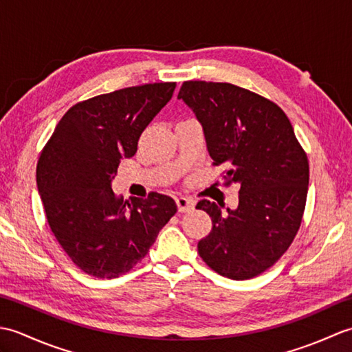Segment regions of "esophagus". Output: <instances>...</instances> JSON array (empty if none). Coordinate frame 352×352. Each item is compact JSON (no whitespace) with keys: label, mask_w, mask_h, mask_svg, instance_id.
Segmentation results:
<instances>
[{"label":"esophagus","mask_w":352,"mask_h":352,"mask_svg":"<svg viewBox=\"0 0 352 352\" xmlns=\"http://www.w3.org/2000/svg\"><path fill=\"white\" fill-rule=\"evenodd\" d=\"M175 203L178 207V212L180 213L190 212V210H193V207H195V201H193L192 198H186V197H177Z\"/></svg>","instance_id":"1"}]
</instances>
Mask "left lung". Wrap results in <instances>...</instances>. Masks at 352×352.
I'll return each instance as SVG.
<instances>
[{"label": "left lung", "instance_id": "left-lung-1", "mask_svg": "<svg viewBox=\"0 0 352 352\" xmlns=\"http://www.w3.org/2000/svg\"><path fill=\"white\" fill-rule=\"evenodd\" d=\"M178 98L203 125L214 166H227L223 184L239 186L236 210L201 199L212 231L198 254L214 272L248 280L287 251L300 230L309 190L307 154L286 113L248 89L184 81Z\"/></svg>", "mask_w": 352, "mask_h": 352}]
</instances>
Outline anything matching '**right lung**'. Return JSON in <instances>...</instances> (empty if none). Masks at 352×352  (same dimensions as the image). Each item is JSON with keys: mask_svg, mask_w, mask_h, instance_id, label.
<instances>
[{"mask_svg": "<svg viewBox=\"0 0 352 352\" xmlns=\"http://www.w3.org/2000/svg\"><path fill=\"white\" fill-rule=\"evenodd\" d=\"M175 83L119 89L72 106L43 146L36 182L48 226L87 275L116 278L144 258L177 213L175 201L151 192L119 199L111 190L121 159L172 98Z\"/></svg>", "mask_w": 352, "mask_h": 352, "instance_id": "obj_1", "label": "right lung"}]
</instances>
